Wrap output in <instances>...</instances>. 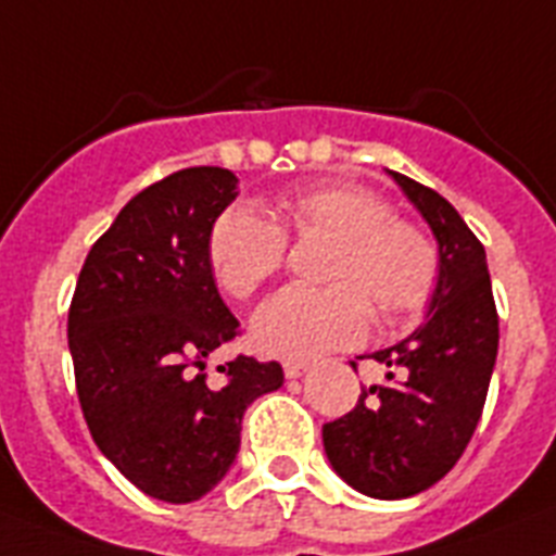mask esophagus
Instances as JSON below:
<instances>
[{"label":"esophagus","instance_id":"34e87169","mask_svg":"<svg viewBox=\"0 0 556 556\" xmlns=\"http://www.w3.org/2000/svg\"><path fill=\"white\" fill-rule=\"evenodd\" d=\"M306 371H309V363H287V365H283V374H287V379H301Z\"/></svg>","mask_w":556,"mask_h":556}]
</instances>
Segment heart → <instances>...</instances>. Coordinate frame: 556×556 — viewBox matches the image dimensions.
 Masks as SVG:
<instances>
[{
	"instance_id": "heart-1",
	"label": "heart",
	"mask_w": 556,
	"mask_h": 556,
	"mask_svg": "<svg viewBox=\"0 0 556 556\" xmlns=\"http://www.w3.org/2000/svg\"><path fill=\"white\" fill-rule=\"evenodd\" d=\"M283 227L298 239H337L329 258V289H283L253 317V340L264 354L315 359L349 349L368 334L374 303L382 324H400L425 309L439 281V253L425 232L393 219L374 193L320 185L281 199ZM287 236L255 205H236L213 222L207 236L211 273L227 295L250 298L283 264Z\"/></svg>"
}]
</instances>
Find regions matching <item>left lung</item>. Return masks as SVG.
Masks as SVG:
<instances>
[{
	"label": "left lung",
	"instance_id": "1",
	"mask_svg": "<svg viewBox=\"0 0 556 556\" xmlns=\"http://www.w3.org/2000/svg\"><path fill=\"white\" fill-rule=\"evenodd\" d=\"M388 177L433 232L439 281L425 324L371 354L391 368L388 382L363 388L351 414L324 425V447L349 486L402 501L447 476L476 433L497 357V312L483 244L458 211L400 170Z\"/></svg>",
	"mask_w": 556,
	"mask_h": 556
}]
</instances>
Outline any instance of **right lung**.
Masks as SVG:
<instances>
[{
	"instance_id": "1",
	"label": "right lung",
	"mask_w": 556,
	"mask_h": 556,
	"mask_svg": "<svg viewBox=\"0 0 556 556\" xmlns=\"http://www.w3.org/2000/svg\"><path fill=\"white\" fill-rule=\"evenodd\" d=\"M239 177L199 165L149 185L89 250L70 306L84 419L109 462L146 495L191 504L230 472L241 419L283 386L278 363L207 357L236 337L207 261L213 222Z\"/></svg>"
}]
</instances>
